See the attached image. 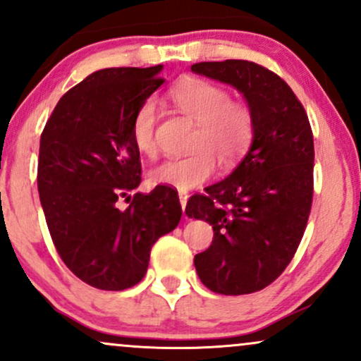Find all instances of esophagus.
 I'll return each mask as SVG.
<instances>
[{"label":"esophagus","instance_id":"34e87169","mask_svg":"<svg viewBox=\"0 0 361 361\" xmlns=\"http://www.w3.org/2000/svg\"><path fill=\"white\" fill-rule=\"evenodd\" d=\"M178 197H180L181 209L185 210V207H186V200H188V193H186V192H180V193H178Z\"/></svg>","mask_w":361,"mask_h":361}]
</instances>
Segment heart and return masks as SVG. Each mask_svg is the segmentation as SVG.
<instances>
[{"mask_svg":"<svg viewBox=\"0 0 361 361\" xmlns=\"http://www.w3.org/2000/svg\"><path fill=\"white\" fill-rule=\"evenodd\" d=\"M175 105L197 123L192 154L171 157L151 171L154 183L186 192L205 183L217 171V155L224 164H233L250 147L255 117L246 103L231 100L229 91L204 80L180 82L171 91ZM157 102L147 98L132 118V140L142 154L154 156L157 149Z\"/></svg>","mask_w":361,"mask_h":361,"instance_id":"1","label":"heart"}]
</instances>
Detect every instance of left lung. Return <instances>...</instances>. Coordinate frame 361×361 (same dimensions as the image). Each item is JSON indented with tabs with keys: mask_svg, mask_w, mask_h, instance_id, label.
Masks as SVG:
<instances>
[{
	"mask_svg": "<svg viewBox=\"0 0 361 361\" xmlns=\"http://www.w3.org/2000/svg\"><path fill=\"white\" fill-rule=\"evenodd\" d=\"M192 71L234 86L255 117L239 166L186 204L188 217L214 229L209 250L195 255V268L215 293L258 292L288 267L307 226L314 193L307 114L287 82L255 62H198Z\"/></svg>",
	"mask_w": 361,
	"mask_h": 361,
	"instance_id": "8db88e82",
	"label": "left lung"
}]
</instances>
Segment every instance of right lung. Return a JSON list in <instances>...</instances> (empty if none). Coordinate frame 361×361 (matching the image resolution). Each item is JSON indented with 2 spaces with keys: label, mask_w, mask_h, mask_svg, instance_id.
<instances>
[{
  "label": "right lung",
  "mask_w": 361,
  "mask_h": 361,
  "mask_svg": "<svg viewBox=\"0 0 361 361\" xmlns=\"http://www.w3.org/2000/svg\"><path fill=\"white\" fill-rule=\"evenodd\" d=\"M163 66L106 68L71 88L45 123L39 186L49 233L61 259L78 279L100 290H126L146 275L151 247L181 219L178 193L140 183L132 118L163 85ZM127 196L129 207L116 202Z\"/></svg>",
  "instance_id": "add662e5"
}]
</instances>
